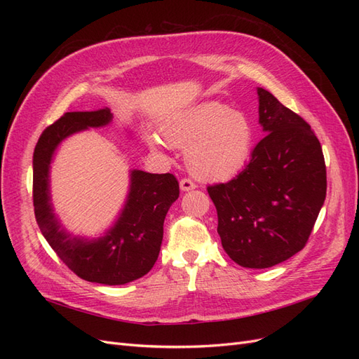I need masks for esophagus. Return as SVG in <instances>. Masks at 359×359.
Wrapping results in <instances>:
<instances>
[{
  "label": "esophagus",
  "instance_id": "1",
  "mask_svg": "<svg viewBox=\"0 0 359 359\" xmlns=\"http://www.w3.org/2000/svg\"><path fill=\"white\" fill-rule=\"evenodd\" d=\"M180 187L182 191H189V190H193L194 187H196V184H194L190 178H182L180 181Z\"/></svg>",
  "mask_w": 359,
  "mask_h": 359
}]
</instances>
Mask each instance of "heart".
<instances>
[{"label":"heart","mask_w":359,"mask_h":359,"mask_svg":"<svg viewBox=\"0 0 359 359\" xmlns=\"http://www.w3.org/2000/svg\"><path fill=\"white\" fill-rule=\"evenodd\" d=\"M169 145L187 148V166L205 181L227 180L240 172L250 158L255 128L250 118L222 103H202L189 107L161 128ZM149 145L158 151L163 142L149 136Z\"/></svg>","instance_id":"b5f03b06"}]
</instances>
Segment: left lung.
I'll use <instances>...</instances> for the list:
<instances>
[{
	"label": "left lung",
	"instance_id": "1",
	"mask_svg": "<svg viewBox=\"0 0 359 359\" xmlns=\"http://www.w3.org/2000/svg\"><path fill=\"white\" fill-rule=\"evenodd\" d=\"M259 123L266 133L238 175L206 187L217 232L244 268L274 266L306 247L327 196V166L307 121L257 88Z\"/></svg>",
	"mask_w": 359,
	"mask_h": 359
}]
</instances>
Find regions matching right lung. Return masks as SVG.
Masks as SVG:
<instances>
[{"mask_svg":"<svg viewBox=\"0 0 359 359\" xmlns=\"http://www.w3.org/2000/svg\"><path fill=\"white\" fill-rule=\"evenodd\" d=\"M111 119L107 107L66 112L45 128L32 157V202L40 231L64 265L91 283L115 286L144 277L154 266L163 240V223L170 205L180 196V184L172 173L133 170L127 203L109 232L93 241L64 232L49 203L53 151L69 135L106 126Z\"/></svg>","mask_w":359,"mask_h":359,"instance_id":"1","label":"right lung"}]
</instances>
